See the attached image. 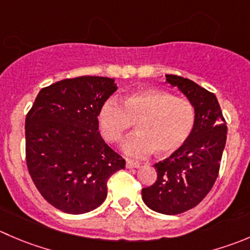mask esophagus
Masks as SVG:
<instances>
[{
	"instance_id": "obj_1",
	"label": "esophagus",
	"mask_w": 250,
	"mask_h": 250,
	"mask_svg": "<svg viewBox=\"0 0 250 250\" xmlns=\"http://www.w3.org/2000/svg\"><path fill=\"white\" fill-rule=\"evenodd\" d=\"M125 166H127V168H138V167L140 166V164L139 162L129 161V160H128V161L125 162Z\"/></svg>"
}]
</instances>
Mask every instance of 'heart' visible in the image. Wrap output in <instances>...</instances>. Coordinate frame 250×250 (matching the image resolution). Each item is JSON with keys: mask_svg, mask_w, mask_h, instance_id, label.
Wrapping results in <instances>:
<instances>
[{"mask_svg": "<svg viewBox=\"0 0 250 250\" xmlns=\"http://www.w3.org/2000/svg\"><path fill=\"white\" fill-rule=\"evenodd\" d=\"M99 129L111 144L122 140L134 125L137 133L125 139L123 151L143 159L152 151L160 156L174 154L186 145L195 125V108L188 99L156 89L137 90L121 99H108L98 115Z\"/></svg>", "mask_w": 250, "mask_h": 250, "instance_id": "heart-1", "label": "heart"}]
</instances>
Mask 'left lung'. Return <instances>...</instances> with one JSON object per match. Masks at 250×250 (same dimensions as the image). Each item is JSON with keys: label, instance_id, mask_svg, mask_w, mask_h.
Instances as JSON below:
<instances>
[{"label": "left lung", "instance_id": "left-lung-1", "mask_svg": "<svg viewBox=\"0 0 250 250\" xmlns=\"http://www.w3.org/2000/svg\"><path fill=\"white\" fill-rule=\"evenodd\" d=\"M166 81L188 98L195 108V125L183 147L155 164L157 179L142 189L145 204L165 215L197 207L211 190L220 171L227 125L214 93L190 79L167 74Z\"/></svg>", "mask_w": 250, "mask_h": 250}]
</instances>
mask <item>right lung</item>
<instances>
[{"instance_id": "obj_1", "label": "right lung", "mask_w": 250, "mask_h": 250, "mask_svg": "<svg viewBox=\"0 0 250 250\" xmlns=\"http://www.w3.org/2000/svg\"><path fill=\"white\" fill-rule=\"evenodd\" d=\"M117 90L107 77H77L42 88L25 118L29 174L43 199L67 214L103 204L107 181L125 167L101 137L98 115Z\"/></svg>"}]
</instances>
